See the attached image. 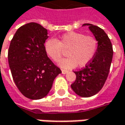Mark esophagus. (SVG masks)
<instances>
[{"label": "esophagus", "instance_id": "esophagus-1", "mask_svg": "<svg viewBox=\"0 0 125 125\" xmlns=\"http://www.w3.org/2000/svg\"><path fill=\"white\" fill-rule=\"evenodd\" d=\"M62 74H67L69 72L67 71V70H65V69H62Z\"/></svg>", "mask_w": 125, "mask_h": 125}]
</instances>
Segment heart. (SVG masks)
<instances>
[{
  "label": "heart",
  "mask_w": 125,
  "mask_h": 125,
  "mask_svg": "<svg viewBox=\"0 0 125 125\" xmlns=\"http://www.w3.org/2000/svg\"><path fill=\"white\" fill-rule=\"evenodd\" d=\"M97 49V41L92 36L77 32H69L59 39H48L44 44L47 56L53 62H59L66 50L68 57L62 59L59 65L63 69H72L76 66H85L94 58Z\"/></svg>",
  "instance_id": "heart-1"
}]
</instances>
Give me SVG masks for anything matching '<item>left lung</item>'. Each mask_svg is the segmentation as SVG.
<instances>
[{"mask_svg": "<svg viewBox=\"0 0 125 125\" xmlns=\"http://www.w3.org/2000/svg\"><path fill=\"white\" fill-rule=\"evenodd\" d=\"M88 26L97 41V49L92 60L77 72L76 80L71 85L74 92L82 97H90L97 94L103 87L109 72L113 56L112 45L107 33L101 28L90 23Z\"/></svg>", "mask_w": 125, "mask_h": 125, "instance_id": "8db88e82", "label": "left lung"}]
</instances>
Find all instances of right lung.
<instances>
[{"label":"right lung","mask_w":125,"mask_h":125,"mask_svg":"<svg viewBox=\"0 0 125 125\" xmlns=\"http://www.w3.org/2000/svg\"><path fill=\"white\" fill-rule=\"evenodd\" d=\"M48 37L45 28L29 23L18 29L10 43L8 59L13 81L21 94L31 99L46 96L54 79L62 73L45 52Z\"/></svg>","instance_id":"add662e5"}]
</instances>
